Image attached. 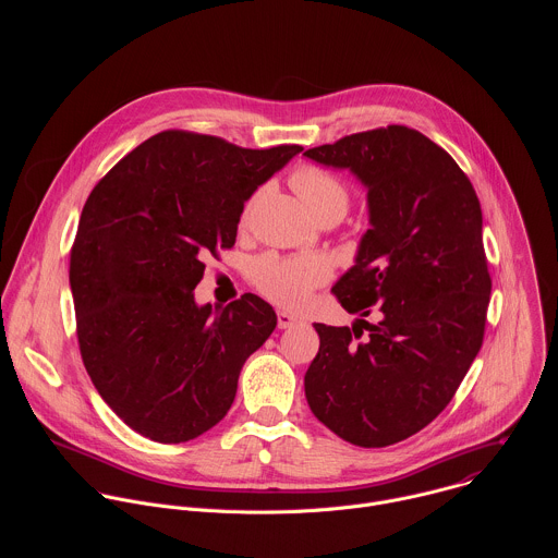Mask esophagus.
<instances>
[{"label":"esophagus","mask_w":558,"mask_h":558,"mask_svg":"<svg viewBox=\"0 0 558 558\" xmlns=\"http://www.w3.org/2000/svg\"><path fill=\"white\" fill-rule=\"evenodd\" d=\"M300 320L293 315V313H287V311H278V329H291L295 327Z\"/></svg>","instance_id":"obj_1"}]
</instances>
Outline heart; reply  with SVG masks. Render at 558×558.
I'll use <instances>...</instances> for the list:
<instances>
[{
	"mask_svg": "<svg viewBox=\"0 0 558 558\" xmlns=\"http://www.w3.org/2000/svg\"><path fill=\"white\" fill-rule=\"evenodd\" d=\"M291 187L306 205V209L317 218H336L340 220L351 205V190L333 172L302 166L291 174ZM256 198L243 209V220L250 216V209ZM333 276V265L327 256L320 254H302V256H260L252 267L254 287L267 295L271 302L284 308H302L311 293L329 282Z\"/></svg>",
	"mask_w": 558,
	"mask_h": 558,
	"instance_id": "1",
	"label": "heart"
}]
</instances>
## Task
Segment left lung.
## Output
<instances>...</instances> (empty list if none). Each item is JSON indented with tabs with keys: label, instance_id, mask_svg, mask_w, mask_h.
Masks as SVG:
<instances>
[{
	"label": "left lung",
	"instance_id": "1",
	"mask_svg": "<svg viewBox=\"0 0 558 558\" xmlns=\"http://www.w3.org/2000/svg\"><path fill=\"white\" fill-rule=\"evenodd\" d=\"M304 156L349 168L368 190L371 216L355 265L333 287L360 317L353 327L313 325L320 351L304 395L338 437L384 448L448 407L482 349L493 289L482 205L454 158L407 125L357 132Z\"/></svg>",
	"mask_w": 558,
	"mask_h": 558
}]
</instances>
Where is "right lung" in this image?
<instances>
[{
  "instance_id": "add662e5",
  "label": "right lung",
  "mask_w": 558,
  "mask_h": 558,
  "mask_svg": "<svg viewBox=\"0 0 558 558\" xmlns=\"http://www.w3.org/2000/svg\"><path fill=\"white\" fill-rule=\"evenodd\" d=\"M298 151L166 130L90 192L70 250L78 351L104 402L138 435L181 444L216 426L245 360L274 333L263 298L214 308L194 289L203 256L233 247L245 201Z\"/></svg>"
}]
</instances>
